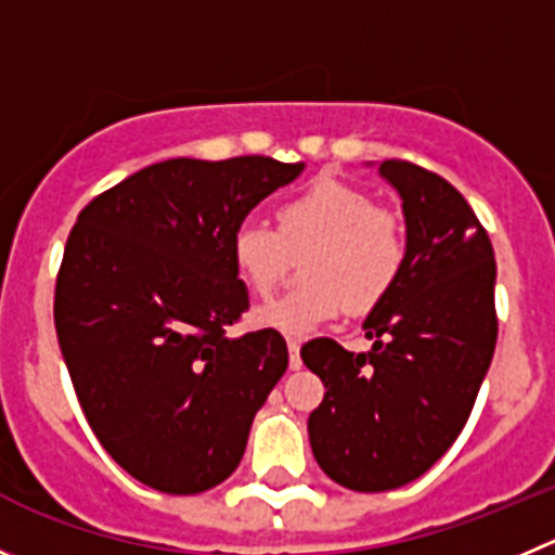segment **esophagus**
<instances>
[{"label": "esophagus", "instance_id": "esophagus-1", "mask_svg": "<svg viewBox=\"0 0 555 555\" xmlns=\"http://www.w3.org/2000/svg\"><path fill=\"white\" fill-rule=\"evenodd\" d=\"M288 367H292V371H299V367H302V360H299V343L297 340H288Z\"/></svg>", "mask_w": 555, "mask_h": 555}]
</instances>
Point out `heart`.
<instances>
[{"label": "heart", "instance_id": "b5f03b06", "mask_svg": "<svg viewBox=\"0 0 555 555\" xmlns=\"http://www.w3.org/2000/svg\"><path fill=\"white\" fill-rule=\"evenodd\" d=\"M278 231L245 220L231 234L236 274L258 297L286 274L292 256H302L299 292L253 313L258 326L286 337H310L346 308L365 313L398 283L405 263V231L395 212L373 207L362 188L340 179H315L274 207Z\"/></svg>", "mask_w": 555, "mask_h": 555}]
</instances>
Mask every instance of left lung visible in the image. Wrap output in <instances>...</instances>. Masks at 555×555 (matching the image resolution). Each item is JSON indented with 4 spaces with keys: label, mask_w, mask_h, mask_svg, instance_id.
I'll return each mask as SVG.
<instances>
[{
    "label": "left lung",
    "mask_w": 555,
    "mask_h": 555,
    "mask_svg": "<svg viewBox=\"0 0 555 555\" xmlns=\"http://www.w3.org/2000/svg\"><path fill=\"white\" fill-rule=\"evenodd\" d=\"M400 195L405 263L367 313L371 351L302 346L326 392L308 420L321 472L360 493L414 482L461 436L493 360L495 258L468 202L439 173L378 163Z\"/></svg>",
    "instance_id": "1"
}]
</instances>
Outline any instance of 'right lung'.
<instances>
[{"label": "right lung", "mask_w": 555, "mask_h": 555, "mask_svg": "<svg viewBox=\"0 0 555 555\" xmlns=\"http://www.w3.org/2000/svg\"><path fill=\"white\" fill-rule=\"evenodd\" d=\"M305 163L173 157L78 215L56 278L62 357L94 436L130 477L193 495L234 474L288 367L281 332L229 337L247 310L231 234Z\"/></svg>", "instance_id": "right-lung-1"}]
</instances>
